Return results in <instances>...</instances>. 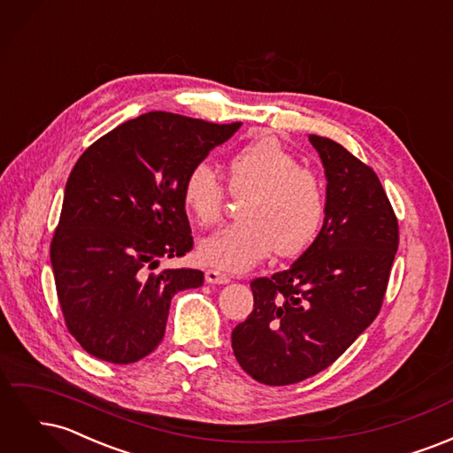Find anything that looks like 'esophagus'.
<instances>
[{"label": "esophagus", "mask_w": 453, "mask_h": 453, "mask_svg": "<svg viewBox=\"0 0 453 453\" xmlns=\"http://www.w3.org/2000/svg\"><path fill=\"white\" fill-rule=\"evenodd\" d=\"M205 281L215 283V285H225V283L230 281V278L226 276V273L219 272V270H208V272H205Z\"/></svg>", "instance_id": "1"}]
</instances>
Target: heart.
Masks as SVG:
<instances>
[{
  "instance_id": "1",
  "label": "heart",
  "mask_w": 453,
  "mask_h": 453,
  "mask_svg": "<svg viewBox=\"0 0 453 453\" xmlns=\"http://www.w3.org/2000/svg\"><path fill=\"white\" fill-rule=\"evenodd\" d=\"M230 190L250 193L242 202L243 221L217 230L198 243L205 266L225 272L250 270L273 250L281 257L306 251L319 236L325 195L318 177L278 140L258 138L228 160ZM225 188L208 164H196L183 183V203L200 225L221 219Z\"/></svg>"
}]
</instances>
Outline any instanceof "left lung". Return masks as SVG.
Masks as SVG:
<instances>
[{
    "instance_id": "left-lung-1",
    "label": "left lung",
    "mask_w": 453,
    "mask_h": 453,
    "mask_svg": "<svg viewBox=\"0 0 453 453\" xmlns=\"http://www.w3.org/2000/svg\"><path fill=\"white\" fill-rule=\"evenodd\" d=\"M325 168L319 236L295 263L251 281L253 311L232 331L240 366L266 386L321 372L376 319L399 248L378 175L340 143L308 135Z\"/></svg>"
}]
</instances>
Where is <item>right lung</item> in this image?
Segmentation results:
<instances>
[{
    "label": "right lung",
    "mask_w": 453,
    "mask_h": 453,
    "mask_svg": "<svg viewBox=\"0 0 453 453\" xmlns=\"http://www.w3.org/2000/svg\"><path fill=\"white\" fill-rule=\"evenodd\" d=\"M240 127L150 111L79 157L50 265L67 331L94 357L115 365L147 357L164 338L173 295L203 283L200 270H153L160 258L193 250L183 183Z\"/></svg>",
    "instance_id": "1"
}]
</instances>
